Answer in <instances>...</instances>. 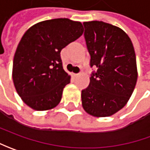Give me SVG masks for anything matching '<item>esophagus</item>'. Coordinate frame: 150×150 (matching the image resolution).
I'll return each mask as SVG.
<instances>
[{
	"mask_svg": "<svg viewBox=\"0 0 150 150\" xmlns=\"http://www.w3.org/2000/svg\"><path fill=\"white\" fill-rule=\"evenodd\" d=\"M72 75H73V77H78L80 75H79V74H73Z\"/></svg>",
	"mask_w": 150,
	"mask_h": 150,
	"instance_id": "esophagus-1",
	"label": "esophagus"
}]
</instances>
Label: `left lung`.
Masks as SVG:
<instances>
[{
	"mask_svg": "<svg viewBox=\"0 0 150 150\" xmlns=\"http://www.w3.org/2000/svg\"><path fill=\"white\" fill-rule=\"evenodd\" d=\"M83 25L91 66L97 70L90 77L89 86L81 91L82 106L92 116H111L126 105L136 85L134 49L120 27L98 21Z\"/></svg>",
	"mask_w": 150,
	"mask_h": 150,
	"instance_id": "obj_1",
	"label": "left lung"
}]
</instances>
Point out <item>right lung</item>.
<instances>
[{"mask_svg":"<svg viewBox=\"0 0 150 150\" xmlns=\"http://www.w3.org/2000/svg\"><path fill=\"white\" fill-rule=\"evenodd\" d=\"M80 21L47 20L25 31L14 55L12 79L23 102L35 110L59 105L70 76L62 67L60 51L83 34Z\"/></svg>","mask_w":150,"mask_h":150,"instance_id":"right-lung-1","label":"right lung"}]
</instances>
